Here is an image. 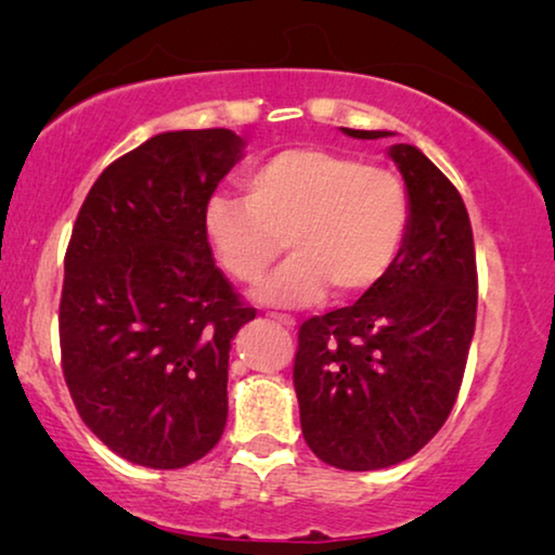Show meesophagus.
I'll return each instance as SVG.
<instances>
[{
  "mask_svg": "<svg viewBox=\"0 0 555 555\" xmlns=\"http://www.w3.org/2000/svg\"><path fill=\"white\" fill-rule=\"evenodd\" d=\"M272 321H278L280 325H285V328H293L295 325V318L293 315H285V313H268Z\"/></svg>",
  "mask_w": 555,
  "mask_h": 555,
  "instance_id": "esophagus-1",
  "label": "esophagus"
}]
</instances>
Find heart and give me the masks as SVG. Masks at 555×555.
<instances>
[{
	"instance_id": "b5f03b06",
	"label": "heart",
	"mask_w": 555,
	"mask_h": 555,
	"mask_svg": "<svg viewBox=\"0 0 555 555\" xmlns=\"http://www.w3.org/2000/svg\"><path fill=\"white\" fill-rule=\"evenodd\" d=\"M242 189L207 202L204 237L245 285L262 280L285 242L293 257L257 291L272 306H308L328 287L340 300L366 293L397 260L412 219L397 173L318 146L268 156Z\"/></svg>"
}]
</instances>
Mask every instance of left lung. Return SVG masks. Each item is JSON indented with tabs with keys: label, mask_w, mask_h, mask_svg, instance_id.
I'll return each mask as SVG.
<instances>
[{
	"label": "left lung",
	"mask_w": 555,
	"mask_h": 555,
	"mask_svg": "<svg viewBox=\"0 0 555 555\" xmlns=\"http://www.w3.org/2000/svg\"><path fill=\"white\" fill-rule=\"evenodd\" d=\"M389 156L412 202L397 260L353 306L300 325L293 366L302 437L315 457L351 473L404 462L442 429L457 401L477 315L465 202L416 146L393 143Z\"/></svg>",
	"instance_id": "8db88e82"
}]
</instances>
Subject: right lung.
Masks as SVG:
<instances>
[{"mask_svg":"<svg viewBox=\"0 0 555 555\" xmlns=\"http://www.w3.org/2000/svg\"><path fill=\"white\" fill-rule=\"evenodd\" d=\"M245 141L158 133L95 179L75 219L60 298L63 374L80 420L133 465L202 460L227 424L232 338L255 308L204 237V207Z\"/></svg>","mask_w":555,"mask_h":555,"instance_id":"right-lung-1","label":"right lung"}]
</instances>
